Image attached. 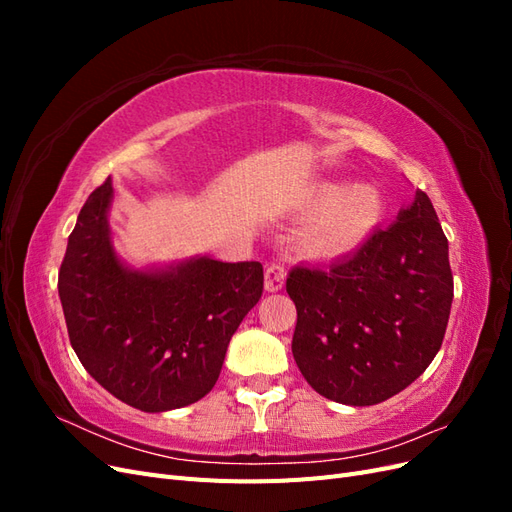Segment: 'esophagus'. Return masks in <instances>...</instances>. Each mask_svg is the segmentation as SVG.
<instances>
[{
	"instance_id": "esophagus-1",
	"label": "esophagus",
	"mask_w": 512,
	"mask_h": 512,
	"mask_svg": "<svg viewBox=\"0 0 512 512\" xmlns=\"http://www.w3.org/2000/svg\"><path fill=\"white\" fill-rule=\"evenodd\" d=\"M284 282H286V267L280 260L269 262V267L265 271V288L269 292H277L284 288Z\"/></svg>"
}]
</instances>
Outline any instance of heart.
I'll return each instance as SVG.
<instances>
[{"instance_id": "obj_1", "label": "heart", "mask_w": 512, "mask_h": 512, "mask_svg": "<svg viewBox=\"0 0 512 512\" xmlns=\"http://www.w3.org/2000/svg\"><path fill=\"white\" fill-rule=\"evenodd\" d=\"M299 215L307 218L299 232V243L309 256L339 258L369 239L384 218V198L371 185H348L344 181H322L309 190Z\"/></svg>"}]
</instances>
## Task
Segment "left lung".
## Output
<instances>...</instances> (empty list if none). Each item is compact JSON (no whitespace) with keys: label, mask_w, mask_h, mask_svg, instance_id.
I'll use <instances>...</instances> for the list:
<instances>
[{"label":"left lung","mask_w":512,"mask_h":512,"mask_svg":"<svg viewBox=\"0 0 512 512\" xmlns=\"http://www.w3.org/2000/svg\"><path fill=\"white\" fill-rule=\"evenodd\" d=\"M292 356L322 397L374 406L438 354L453 303L448 241L425 192L329 269L294 267Z\"/></svg>","instance_id":"1"}]
</instances>
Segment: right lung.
I'll return each instance as SVG.
<instances>
[{
  "label": "right lung",
  "mask_w": 512,
  "mask_h": 512,
  "mask_svg": "<svg viewBox=\"0 0 512 512\" xmlns=\"http://www.w3.org/2000/svg\"><path fill=\"white\" fill-rule=\"evenodd\" d=\"M113 181L89 194L68 237L59 299L70 344L104 389L143 412L203 399L230 337L262 294L260 262L194 256L134 269L115 252Z\"/></svg>",
  "instance_id": "add662e5"
}]
</instances>
